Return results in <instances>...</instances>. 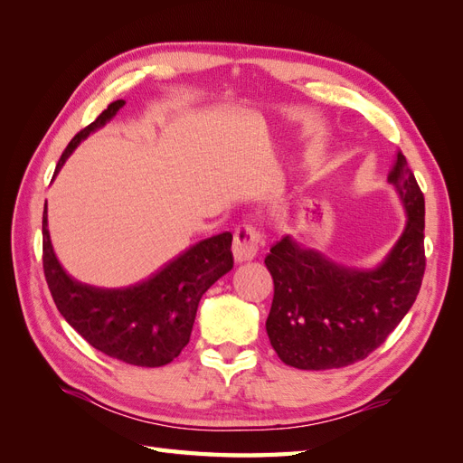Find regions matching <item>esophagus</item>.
Returning <instances> with one entry per match:
<instances>
[{
  "label": "esophagus",
  "mask_w": 463,
  "mask_h": 463,
  "mask_svg": "<svg viewBox=\"0 0 463 463\" xmlns=\"http://www.w3.org/2000/svg\"><path fill=\"white\" fill-rule=\"evenodd\" d=\"M264 247L262 233L250 226V223H240L233 232V259L237 262L250 260L259 255V250Z\"/></svg>",
  "instance_id": "1"
}]
</instances>
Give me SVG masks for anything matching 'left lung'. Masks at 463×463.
<instances>
[{"instance_id":"1","label":"left lung","mask_w":463,"mask_h":463,"mask_svg":"<svg viewBox=\"0 0 463 463\" xmlns=\"http://www.w3.org/2000/svg\"><path fill=\"white\" fill-rule=\"evenodd\" d=\"M388 181L408 210V226L378 269H344L289 237L266 255L274 279L266 332L286 365L303 371L354 365L386 342L415 303L427 266L425 197L402 150Z\"/></svg>"}]
</instances>
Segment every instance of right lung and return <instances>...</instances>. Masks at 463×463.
<instances>
[{"label": "right lung", "instance_id": "obj_1", "mask_svg": "<svg viewBox=\"0 0 463 463\" xmlns=\"http://www.w3.org/2000/svg\"><path fill=\"white\" fill-rule=\"evenodd\" d=\"M123 100L111 102L63 150L55 174L75 146L116 116ZM42 264L55 307L94 349L137 367H162L189 344L204 291L233 269L232 233L191 247L148 282L128 289H98L69 278L53 255L48 214L42 216Z\"/></svg>", "mask_w": 463, "mask_h": 463}]
</instances>
